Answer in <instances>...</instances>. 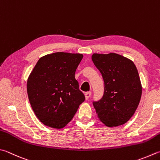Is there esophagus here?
Wrapping results in <instances>:
<instances>
[{"label":"esophagus","mask_w":160,"mask_h":160,"mask_svg":"<svg viewBox=\"0 0 160 160\" xmlns=\"http://www.w3.org/2000/svg\"><path fill=\"white\" fill-rule=\"evenodd\" d=\"M90 96H91V92H87L85 93V97L86 99H88Z\"/></svg>","instance_id":"obj_1"}]
</instances>
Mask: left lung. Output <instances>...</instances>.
<instances>
[{
    "label": "left lung",
    "mask_w": 160,
    "mask_h": 160,
    "mask_svg": "<svg viewBox=\"0 0 160 160\" xmlns=\"http://www.w3.org/2000/svg\"><path fill=\"white\" fill-rule=\"evenodd\" d=\"M92 61L104 83L102 98L92 102L98 118L108 127L125 124L134 115L142 92L136 66L115 53H93Z\"/></svg>",
    "instance_id": "obj_1"
}]
</instances>
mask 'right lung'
I'll list each match as a JSON object with an SVG mask.
<instances>
[{
    "label": "right lung",
    "instance_id": "right-lung-1",
    "mask_svg": "<svg viewBox=\"0 0 160 160\" xmlns=\"http://www.w3.org/2000/svg\"><path fill=\"white\" fill-rule=\"evenodd\" d=\"M83 55L57 52L42 57L27 81L30 104L48 127L61 129L73 118L85 96L75 79Z\"/></svg>",
    "mask_w": 160,
    "mask_h": 160
}]
</instances>
